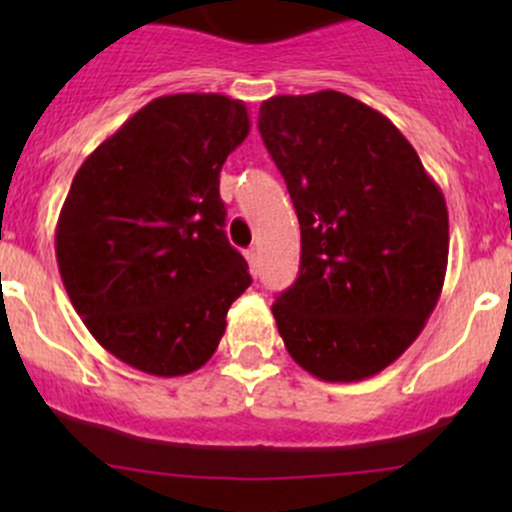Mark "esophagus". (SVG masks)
<instances>
[{"instance_id":"34e87169","label":"esophagus","mask_w":512,"mask_h":512,"mask_svg":"<svg viewBox=\"0 0 512 512\" xmlns=\"http://www.w3.org/2000/svg\"><path fill=\"white\" fill-rule=\"evenodd\" d=\"M245 260H247V265H250V272H252V275H257V252L252 250V247H250V250L245 252Z\"/></svg>"}]
</instances>
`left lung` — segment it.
<instances>
[{
    "instance_id": "1",
    "label": "left lung",
    "mask_w": 512,
    "mask_h": 512,
    "mask_svg": "<svg viewBox=\"0 0 512 512\" xmlns=\"http://www.w3.org/2000/svg\"><path fill=\"white\" fill-rule=\"evenodd\" d=\"M257 126L302 230L299 277L272 304L280 337L317 379H369L441 297L446 198L404 133L347 94L272 96Z\"/></svg>"
}]
</instances>
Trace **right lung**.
I'll list each match as a JSON object with an SVG mask.
<instances>
[{"instance_id": "right-lung-1", "label": "right lung", "mask_w": 512, "mask_h": 512, "mask_svg": "<svg viewBox=\"0 0 512 512\" xmlns=\"http://www.w3.org/2000/svg\"><path fill=\"white\" fill-rule=\"evenodd\" d=\"M250 133L223 94L153 98L84 160L56 223V262L86 329L153 376L200 369L250 287L225 237L223 163Z\"/></svg>"}]
</instances>
